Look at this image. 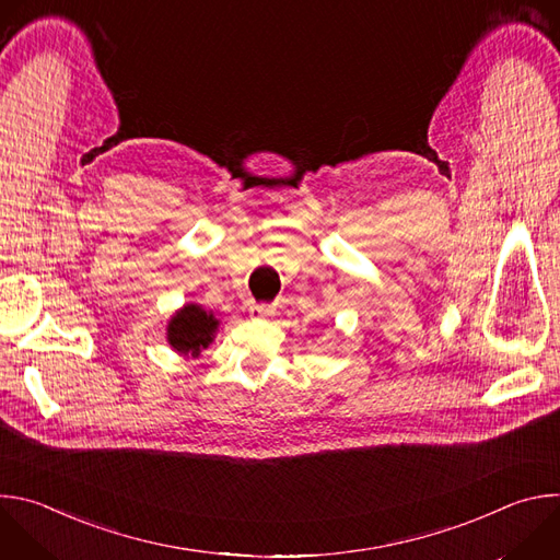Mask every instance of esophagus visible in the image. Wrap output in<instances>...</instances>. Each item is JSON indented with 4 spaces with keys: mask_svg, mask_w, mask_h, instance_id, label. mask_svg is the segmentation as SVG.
<instances>
[{
    "mask_svg": "<svg viewBox=\"0 0 560 560\" xmlns=\"http://www.w3.org/2000/svg\"><path fill=\"white\" fill-rule=\"evenodd\" d=\"M250 312H253V316H257V318H270V316L275 314V307H272V305H253Z\"/></svg>",
    "mask_w": 560,
    "mask_h": 560,
    "instance_id": "1",
    "label": "esophagus"
}]
</instances>
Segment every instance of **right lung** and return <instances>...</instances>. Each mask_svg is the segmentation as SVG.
<instances>
[{
  "instance_id": "add662e5",
  "label": "right lung",
  "mask_w": 560,
  "mask_h": 560,
  "mask_svg": "<svg viewBox=\"0 0 560 560\" xmlns=\"http://www.w3.org/2000/svg\"><path fill=\"white\" fill-rule=\"evenodd\" d=\"M219 318L199 303H186L168 318L166 341L184 359H197L219 330Z\"/></svg>"
}]
</instances>
